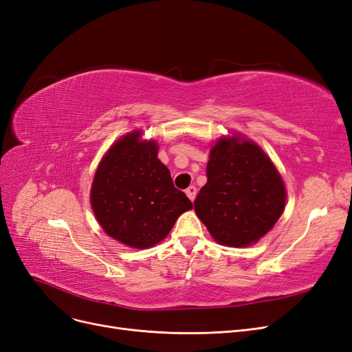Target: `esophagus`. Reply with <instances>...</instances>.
I'll use <instances>...</instances> for the list:
<instances>
[{"mask_svg": "<svg viewBox=\"0 0 352 352\" xmlns=\"http://www.w3.org/2000/svg\"><path fill=\"white\" fill-rule=\"evenodd\" d=\"M186 195H188V198H189L190 201H194L195 197H197V188H195V186H189V188L186 189Z\"/></svg>", "mask_w": 352, "mask_h": 352, "instance_id": "1", "label": "esophagus"}]
</instances>
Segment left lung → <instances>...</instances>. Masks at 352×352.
Wrapping results in <instances>:
<instances>
[{
  "mask_svg": "<svg viewBox=\"0 0 352 352\" xmlns=\"http://www.w3.org/2000/svg\"><path fill=\"white\" fill-rule=\"evenodd\" d=\"M282 176L261 148L233 133L211 148L207 184L194 207L212 239L226 247H248L263 238L285 210Z\"/></svg>",
  "mask_w": 352,
  "mask_h": 352,
  "instance_id": "left-lung-1",
  "label": "left lung"
}]
</instances>
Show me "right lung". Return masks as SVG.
<instances>
[{
	"instance_id": "1",
	"label": "right lung",
	"mask_w": 352,
	"mask_h": 352,
	"mask_svg": "<svg viewBox=\"0 0 352 352\" xmlns=\"http://www.w3.org/2000/svg\"><path fill=\"white\" fill-rule=\"evenodd\" d=\"M157 154L155 141H141L140 131L131 132L111 145L94 176L95 217L109 236L131 248H151L192 208Z\"/></svg>"
}]
</instances>
